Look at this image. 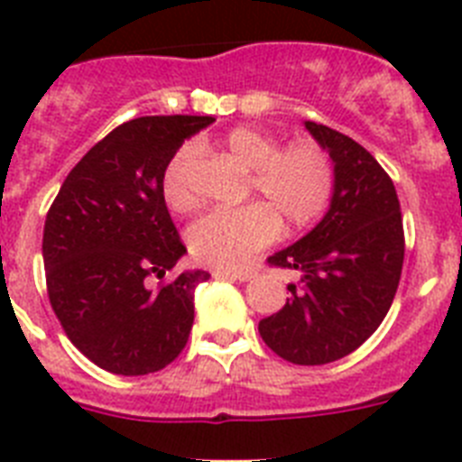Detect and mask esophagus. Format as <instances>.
I'll list each match as a JSON object with an SVG mask.
<instances>
[{
    "instance_id": "esophagus-1",
    "label": "esophagus",
    "mask_w": 462,
    "mask_h": 462,
    "mask_svg": "<svg viewBox=\"0 0 462 462\" xmlns=\"http://www.w3.org/2000/svg\"><path fill=\"white\" fill-rule=\"evenodd\" d=\"M213 274L223 279H239V282H249L255 277L254 270H227V267H218V270H213Z\"/></svg>"
}]
</instances>
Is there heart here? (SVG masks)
<instances>
[{"label":"heart","instance_id":"b5f03b06","mask_svg":"<svg viewBox=\"0 0 462 462\" xmlns=\"http://www.w3.org/2000/svg\"><path fill=\"white\" fill-rule=\"evenodd\" d=\"M218 152L251 171L249 197L258 204L218 208L189 225L188 246L197 261L216 267H239L270 246L286 230H305L327 211L333 195V164L315 141L279 147L265 131L237 126L216 143ZM189 150L166 166L162 192L176 213L195 207L188 185Z\"/></svg>","mask_w":462,"mask_h":462}]
</instances>
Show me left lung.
Here are the masks:
<instances>
[{
  "mask_svg": "<svg viewBox=\"0 0 462 462\" xmlns=\"http://www.w3.org/2000/svg\"><path fill=\"white\" fill-rule=\"evenodd\" d=\"M328 152L333 195L324 218L267 261L300 274L291 298L258 324L282 359L317 366L355 352L385 319L404 263V225L397 189L359 143L305 122Z\"/></svg>",
  "mask_w": 462,
  "mask_h": 462,
  "instance_id": "obj_1",
  "label": "left lung"
}]
</instances>
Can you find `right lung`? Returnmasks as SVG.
Wrapping results in <instances>:
<instances>
[{
	"mask_svg": "<svg viewBox=\"0 0 462 462\" xmlns=\"http://www.w3.org/2000/svg\"><path fill=\"white\" fill-rule=\"evenodd\" d=\"M213 117H138L81 157L46 213V289L77 350L117 375L171 364L195 321V289L211 274L185 270L159 291L188 251L166 208L162 178L185 138Z\"/></svg>",
	"mask_w": 462,
	"mask_h": 462,
	"instance_id": "add662e5",
	"label": "right lung"
}]
</instances>
